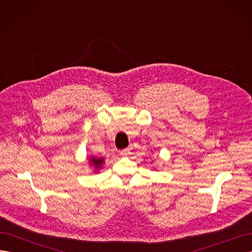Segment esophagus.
I'll list each match as a JSON object with an SVG mask.
<instances>
[{
    "label": "esophagus",
    "mask_w": 252,
    "mask_h": 252,
    "mask_svg": "<svg viewBox=\"0 0 252 252\" xmlns=\"http://www.w3.org/2000/svg\"><path fill=\"white\" fill-rule=\"evenodd\" d=\"M129 154H130V151H129V149H122L121 151H120V155L122 156V157H126V156H128Z\"/></svg>",
    "instance_id": "34e87169"
}]
</instances>
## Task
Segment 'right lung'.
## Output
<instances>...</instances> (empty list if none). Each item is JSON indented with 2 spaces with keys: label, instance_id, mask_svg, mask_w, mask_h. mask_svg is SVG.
I'll use <instances>...</instances> for the list:
<instances>
[{
  "label": "right lung",
  "instance_id": "obj_1",
  "mask_svg": "<svg viewBox=\"0 0 252 252\" xmlns=\"http://www.w3.org/2000/svg\"><path fill=\"white\" fill-rule=\"evenodd\" d=\"M91 162L94 163V167H96V168H101V164L103 163V158H93L91 159Z\"/></svg>",
  "mask_w": 252,
  "mask_h": 252
}]
</instances>
